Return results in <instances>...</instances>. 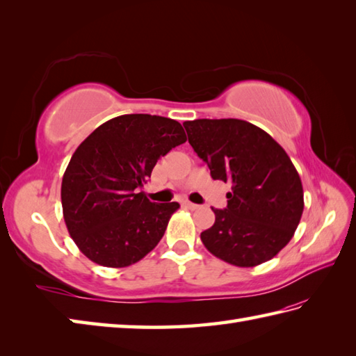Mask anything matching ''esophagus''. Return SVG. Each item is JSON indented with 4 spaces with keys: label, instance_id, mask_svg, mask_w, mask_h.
Segmentation results:
<instances>
[{
    "label": "esophagus",
    "instance_id": "obj_1",
    "mask_svg": "<svg viewBox=\"0 0 356 356\" xmlns=\"http://www.w3.org/2000/svg\"><path fill=\"white\" fill-rule=\"evenodd\" d=\"M184 207L185 208H188V209H199L200 207L199 205H195V203H191V202H184Z\"/></svg>",
    "mask_w": 356,
    "mask_h": 356
}]
</instances>
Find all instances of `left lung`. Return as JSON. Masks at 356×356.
<instances>
[{
  "mask_svg": "<svg viewBox=\"0 0 356 356\" xmlns=\"http://www.w3.org/2000/svg\"><path fill=\"white\" fill-rule=\"evenodd\" d=\"M184 127L214 180L231 184L228 207L200 234L208 251L240 268L261 264L293 237L303 214V185L286 151L240 119H195Z\"/></svg>",
  "mask_w": 356,
  "mask_h": 356,
  "instance_id": "8db88e82",
  "label": "left lung"
}]
</instances>
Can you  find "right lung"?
<instances>
[{
  "label": "right lung",
  "mask_w": 356,
  "mask_h": 356,
  "mask_svg": "<svg viewBox=\"0 0 356 356\" xmlns=\"http://www.w3.org/2000/svg\"><path fill=\"white\" fill-rule=\"evenodd\" d=\"M185 140L177 120L122 115L76 148L64 172L61 202L67 229L87 259L127 268L157 246L179 203H153L138 188L159 159Z\"/></svg>",
  "instance_id": "add662e5"
}]
</instances>
